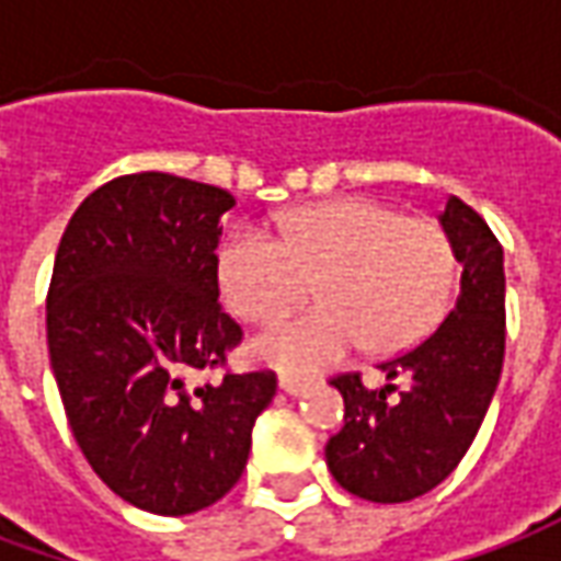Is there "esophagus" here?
I'll return each instance as SVG.
<instances>
[{
  "label": "esophagus",
  "instance_id": "obj_1",
  "mask_svg": "<svg viewBox=\"0 0 561 561\" xmlns=\"http://www.w3.org/2000/svg\"><path fill=\"white\" fill-rule=\"evenodd\" d=\"M306 388H309V381H304V378H294V376L279 378V390L282 393H288V397H300V393H306Z\"/></svg>",
  "mask_w": 561,
  "mask_h": 561
}]
</instances>
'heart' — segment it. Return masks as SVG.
I'll list each match as a JSON object with an SVG mask.
<instances>
[{
    "mask_svg": "<svg viewBox=\"0 0 561 561\" xmlns=\"http://www.w3.org/2000/svg\"><path fill=\"white\" fill-rule=\"evenodd\" d=\"M282 240L243 228L219 252V285L233 316L273 324L309 291L318 306L252 342V354L288 373L366 354L412 348L445 316L457 252L433 219L402 216L381 201L345 197L294 209Z\"/></svg>",
    "mask_w": 561,
    "mask_h": 561,
    "instance_id": "heart-1",
    "label": "heart"
}]
</instances>
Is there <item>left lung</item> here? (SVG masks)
Listing matches in <instances>:
<instances>
[{
	"label": "left lung",
	"mask_w": 561,
	"mask_h": 561,
	"mask_svg": "<svg viewBox=\"0 0 561 561\" xmlns=\"http://www.w3.org/2000/svg\"><path fill=\"white\" fill-rule=\"evenodd\" d=\"M442 228L462 264L457 306L409 352L378 366L388 385L360 373L330 378L345 400V426L324 457L342 490L397 505L430 493L457 469L481 430L505 360V264L490 225L447 197Z\"/></svg>",
	"instance_id": "8db88e82"
}]
</instances>
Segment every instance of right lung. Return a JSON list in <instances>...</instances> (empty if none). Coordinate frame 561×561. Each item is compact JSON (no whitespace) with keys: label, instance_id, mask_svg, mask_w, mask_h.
Listing matches in <instances>:
<instances>
[{"label":"right lung","instance_id":"1","mask_svg":"<svg viewBox=\"0 0 561 561\" xmlns=\"http://www.w3.org/2000/svg\"><path fill=\"white\" fill-rule=\"evenodd\" d=\"M231 192L144 171L95 188L59 240L47 348L83 457L128 505L183 517L240 481L276 373H225L243 330L219 304Z\"/></svg>","mask_w":561,"mask_h":561}]
</instances>
